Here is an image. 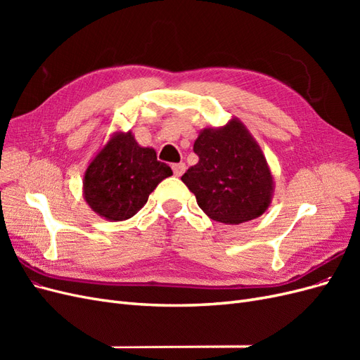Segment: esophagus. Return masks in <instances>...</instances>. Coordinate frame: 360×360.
<instances>
[{
    "mask_svg": "<svg viewBox=\"0 0 360 360\" xmlns=\"http://www.w3.org/2000/svg\"><path fill=\"white\" fill-rule=\"evenodd\" d=\"M172 171H174V176H176V177H180V176H183V172L186 171V165H184L183 162H180V163H174V165H172Z\"/></svg>",
    "mask_w": 360,
    "mask_h": 360,
    "instance_id": "esophagus-1",
    "label": "esophagus"
}]
</instances>
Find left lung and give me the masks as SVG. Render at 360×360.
<instances>
[{
    "instance_id": "left-lung-1",
    "label": "left lung",
    "mask_w": 360,
    "mask_h": 360,
    "mask_svg": "<svg viewBox=\"0 0 360 360\" xmlns=\"http://www.w3.org/2000/svg\"><path fill=\"white\" fill-rule=\"evenodd\" d=\"M193 151L200 160L181 181L210 219L238 225L269 209L274 176L263 150L237 117L221 127L202 129Z\"/></svg>"
}]
</instances>
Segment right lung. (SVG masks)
<instances>
[{
  "instance_id": "add662e5",
  "label": "right lung",
  "mask_w": 360,
  "mask_h": 360,
  "mask_svg": "<svg viewBox=\"0 0 360 360\" xmlns=\"http://www.w3.org/2000/svg\"><path fill=\"white\" fill-rule=\"evenodd\" d=\"M172 171L151 147L136 143L134 134L117 130L99 148L84 172L82 197L90 209L111 222L135 216L158 184Z\"/></svg>"
}]
</instances>
